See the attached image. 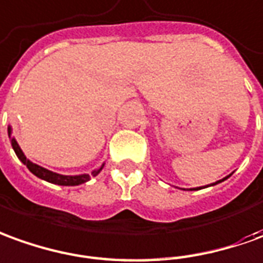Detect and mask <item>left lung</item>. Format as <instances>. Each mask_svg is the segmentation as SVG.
Segmentation results:
<instances>
[{
    "label": "left lung",
    "instance_id": "1",
    "mask_svg": "<svg viewBox=\"0 0 263 263\" xmlns=\"http://www.w3.org/2000/svg\"><path fill=\"white\" fill-rule=\"evenodd\" d=\"M229 177V176H228ZM228 177H225V179H222V180H226V179H228ZM222 180H219V182H215V183H212V186H213V184H218V183H220V182H222ZM197 189H200V187H196V189H190V190H197Z\"/></svg>",
    "mask_w": 263,
    "mask_h": 263
}]
</instances>
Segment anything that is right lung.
Returning <instances> with one entry per match:
<instances>
[{
  "label": "right lung",
  "mask_w": 263,
  "mask_h": 263,
  "mask_svg": "<svg viewBox=\"0 0 263 263\" xmlns=\"http://www.w3.org/2000/svg\"><path fill=\"white\" fill-rule=\"evenodd\" d=\"M8 136L11 137V127H8ZM11 146H12V149H14V152H15V155H17L18 159L24 163L32 175H35L37 177L43 179V180H47V182H50V183L60 184V186H79V184L84 183V182H87V180H90V177L97 176V175L100 173V170L103 169V166H101L99 170H93V172H91V175L64 176V175L54 173V172H51V170H47L44 169V167H41V166L35 164V163L30 162V160H28V159L24 156L23 150H21V147L18 146L17 140H15L14 137H11Z\"/></svg>",
  "instance_id": "1"
}]
</instances>
